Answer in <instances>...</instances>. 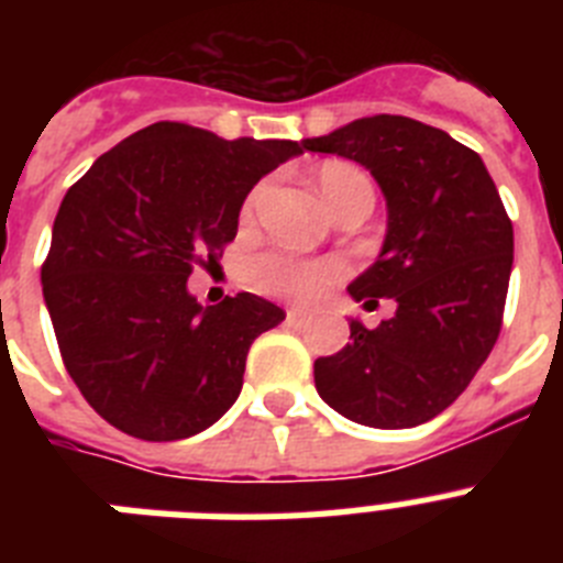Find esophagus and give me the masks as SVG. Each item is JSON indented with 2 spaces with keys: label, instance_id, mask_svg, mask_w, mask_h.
I'll use <instances>...</instances> for the list:
<instances>
[{
  "label": "esophagus",
  "instance_id": "obj_1",
  "mask_svg": "<svg viewBox=\"0 0 563 563\" xmlns=\"http://www.w3.org/2000/svg\"><path fill=\"white\" fill-rule=\"evenodd\" d=\"M307 321H310V316L301 310H287V324L290 327H305Z\"/></svg>",
  "mask_w": 563,
  "mask_h": 563
}]
</instances>
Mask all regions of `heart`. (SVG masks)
Instances as JSON below:
<instances>
[{"label": "heart", "instance_id": "b5f03b06", "mask_svg": "<svg viewBox=\"0 0 563 563\" xmlns=\"http://www.w3.org/2000/svg\"><path fill=\"white\" fill-rule=\"evenodd\" d=\"M316 180L332 211L357 200V197H375L369 177L352 163H324L318 168ZM258 194H262V186L247 197V211L258 200ZM341 276L343 265L335 258H298L282 251L258 253V256L247 258L245 265V282L253 290L298 301V305H310V301L321 298Z\"/></svg>", "mask_w": 563, "mask_h": 563}]
</instances>
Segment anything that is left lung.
<instances>
[{
	"instance_id": "1",
	"label": "left lung",
	"mask_w": 563,
	"mask_h": 563,
	"mask_svg": "<svg viewBox=\"0 0 563 563\" xmlns=\"http://www.w3.org/2000/svg\"><path fill=\"white\" fill-rule=\"evenodd\" d=\"M305 148L369 168L389 211L380 256L346 290L363 307L397 305L389 321L316 361V389L346 420L411 429L445 411L501 330L514 222L485 163L449 132L402 114H372Z\"/></svg>"
}]
</instances>
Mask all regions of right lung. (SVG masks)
<instances>
[{
	"label": "right lung",
	"instance_id": "add662e5",
	"mask_svg": "<svg viewBox=\"0 0 563 563\" xmlns=\"http://www.w3.org/2000/svg\"><path fill=\"white\" fill-rule=\"evenodd\" d=\"M301 152L296 141H225L161 121L64 194L44 305L69 377L114 429L186 440L236 402L251 343L285 310L253 292L202 307L188 276L233 242L251 188Z\"/></svg>",
	"mask_w": 563,
	"mask_h": 563
}]
</instances>
